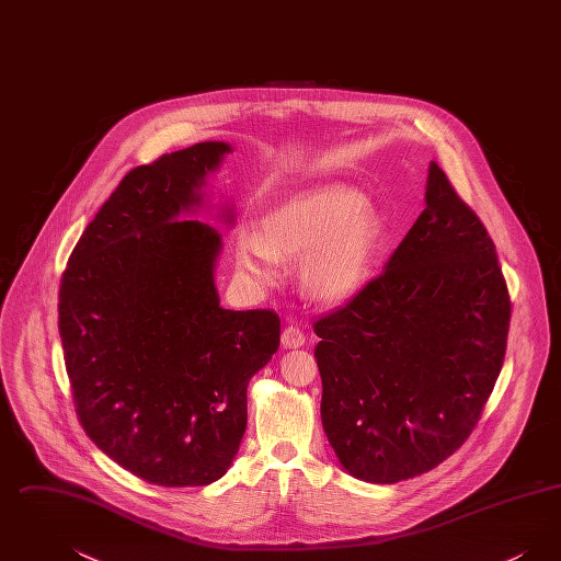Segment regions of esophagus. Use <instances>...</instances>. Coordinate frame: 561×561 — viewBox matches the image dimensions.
<instances>
[{"instance_id": "1", "label": "esophagus", "mask_w": 561, "mask_h": 561, "mask_svg": "<svg viewBox=\"0 0 561 561\" xmlns=\"http://www.w3.org/2000/svg\"><path fill=\"white\" fill-rule=\"evenodd\" d=\"M282 345L286 348H298L305 345V334L302 330H298L296 325H288L284 332H282Z\"/></svg>"}]
</instances>
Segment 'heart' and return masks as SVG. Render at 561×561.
I'll return each instance as SVG.
<instances>
[{
    "label": "heart",
    "instance_id": "obj_1",
    "mask_svg": "<svg viewBox=\"0 0 561 561\" xmlns=\"http://www.w3.org/2000/svg\"><path fill=\"white\" fill-rule=\"evenodd\" d=\"M378 238V218L359 193L318 188L268 210L259 233L243 231L236 261L256 286L277 282V261L298 263L302 293L321 305H339L366 284Z\"/></svg>",
    "mask_w": 561,
    "mask_h": 561
}]
</instances>
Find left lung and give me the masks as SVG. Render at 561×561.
<instances>
[{
	"mask_svg": "<svg viewBox=\"0 0 561 561\" xmlns=\"http://www.w3.org/2000/svg\"><path fill=\"white\" fill-rule=\"evenodd\" d=\"M425 202L385 271L313 321L321 423L357 480H410L453 456L505 359L511 298L494 241L435 161Z\"/></svg>",
	"mask_w": 561,
	"mask_h": 561,
	"instance_id": "1",
	"label": "left lung"
}]
</instances>
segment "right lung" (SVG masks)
I'll return each mask as SVG.
<instances>
[{
  "instance_id": "obj_1",
  "label": "right lung",
  "mask_w": 561,
  "mask_h": 561,
  "mask_svg": "<svg viewBox=\"0 0 561 561\" xmlns=\"http://www.w3.org/2000/svg\"><path fill=\"white\" fill-rule=\"evenodd\" d=\"M229 151L197 142L130 170L60 277L58 332L81 427L119 467L165 488L227 473L248 382L279 347L275 311L220 307V233L181 218Z\"/></svg>"
}]
</instances>
